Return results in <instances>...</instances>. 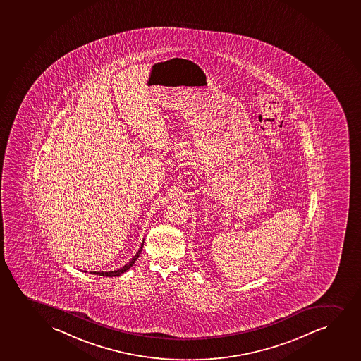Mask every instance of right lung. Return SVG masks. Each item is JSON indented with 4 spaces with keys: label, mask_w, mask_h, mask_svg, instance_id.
I'll return each instance as SVG.
<instances>
[{
    "label": "right lung",
    "mask_w": 361,
    "mask_h": 361,
    "mask_svg": "<svg viewBox=\"0 0 361 361\" xmlns=\"http://www.w3.org/2000/svg\"><path fill=\"white\" fill-rule=\"evenodd\" d=\"M142 246H144V243L141 244L140 249H139V251L136 252L135 256L133 257L129 262L127 263V264H124L123 267L118 268V269H116V271H90L92 274H97V276H121V274H123L124 271H127L129 268L132 267L133 264L135 263L136 259H137V257L140 256L141 250H142Z\"/></svg>",
    "instance_id": "add662e5"
}]
</instances>
